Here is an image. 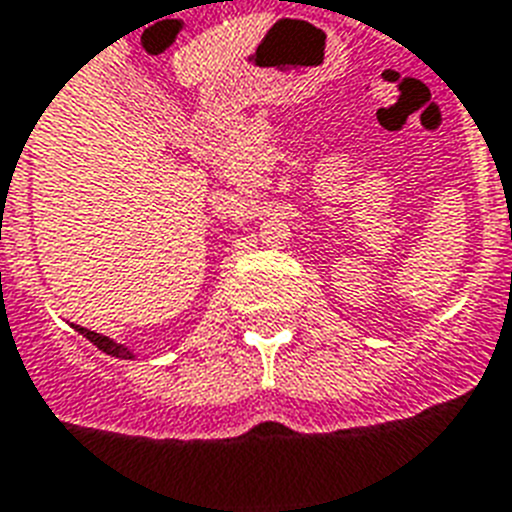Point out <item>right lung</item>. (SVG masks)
I'll use <instances>...</instances> for the list:
<instances>
[{"label": "right lung", "mask_w": 512, "mask_h": 512, "mask_svg": "<svg viewBox=\"0 0 512 512\" xmlns=\"http://www.w3.org/2000/svg\"><path fill=\"white\" fill-rule=\"evenodd\" d=\"M76 328H78V334L86 336V339H89L91 344H97L99 350L107 352V355H112V357H134V355H131V350H126V347H123V344L110 342V339H107V336L94 334V331H89V328H81V326H76Z\"/></svg>", "instance_id": "1"}]
</instances>
